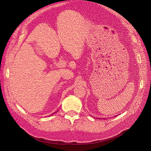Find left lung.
Here are the masks:
<instances>
[{
	"label": "left lung",
	"mask_w": 151,
	"mask_h": 151,
	"mask_svg": "<svg viewBox=\"0 0 151 151\" xmlns=\"http://www.w3.org/2000/svg\"><path fill=\"white\" fill-rule=\"evenodd\" d=\"M104 119H105V118H104Z\"/></svg>",
	"instance_id": "8db88e82"
}]
</instances>
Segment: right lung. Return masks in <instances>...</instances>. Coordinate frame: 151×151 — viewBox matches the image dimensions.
<instances>
[{
	"label": "right lung",
	"instance_id": "add662e5",
	"mask_svg": "<svg viewBox=\"0 0 151 151\" xmlns=\"http://www.w3.org/2000/svg\"><path fill=\"white\" fill-rule=\"evenodd\" d=\"M52 115H53V114H52Z\"/></svg>",
	"mask_w": 151,
	"mask_h": 151
}]
</instances>
